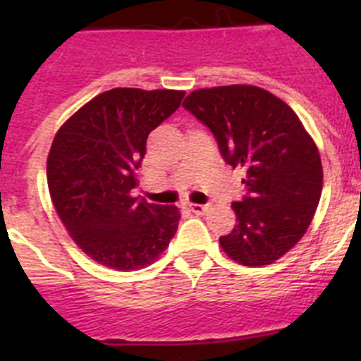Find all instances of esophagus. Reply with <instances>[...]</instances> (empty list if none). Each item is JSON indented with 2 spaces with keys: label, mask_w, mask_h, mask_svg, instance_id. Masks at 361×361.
<instances>
[{
  "label": "esophagus",
  "mask_w": 361,
  "mask_h": 361,
  "mask_svg": "<svg viewBox=\"0 0 361 361\" xmlns=\"http://www.w3.org/2000/svg\"><path fill=\"white\" fill-rule=\"evenodd\" d=\"M191 212L195 213V215H204L206 213V209H208V206L206 204H190Z\"/></svg>",
  "instance_id": "obj_1"
}]
</instances>
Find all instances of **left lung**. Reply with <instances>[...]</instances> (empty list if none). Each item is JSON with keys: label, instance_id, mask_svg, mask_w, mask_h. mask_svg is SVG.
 <instances>
[{"label": "left lung", "instance_id": "8db88e82", "mask_svg": "<svg viewBox=\"0 0 361 361\" xmlns=\"http://www.w3.org/2000/svg\"><path fill=\"white\" fill-rule=\"evenodd\" d=\"M183 106L215 137L226 164L245 168V195L233 202L238 224L220 237L242 266H267L304 237L322 195V161L298 116L258 86L191 92Z\"/></svg>", "mask_w": 361, "mask_h": 361}]
</instances>
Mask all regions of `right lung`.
I'll return each mask as SVG.
<instances>
[{
    "label": "right lung",
    "instance_id": "1",
    "mask_svg": "<svg viewBox=\"0 0 361 361\" xmlns=\"http://www.w3.org/2000/svg\"><path fill=\"white\" fill-rule=\"evenodd\" d=\"M180 90L114 88L75 111L57 132L47 180L73 242L116 271L142 269L168 247L180 213L133 197L152 130L180 106Z\"/></svg>",
    "mask_w": 361,
    "mask_h": 361
}]
</instances>
